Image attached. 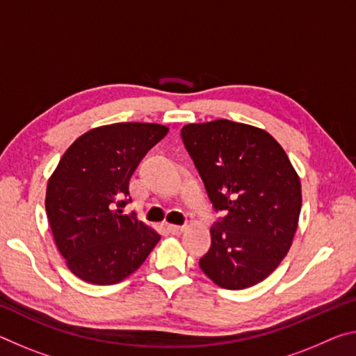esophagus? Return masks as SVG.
Segmentation results:
<instances>
[{"label": "esophagus", "instance_id": "esophagus-1", "mask_svg": "<svg viewBox=\"0 0 356 356\" xmlns=\"http://www.w3.org/2000/svg\"><path fill=\"white\" fill-rule=\"evenodd\" d=\"M168 229H169V233L179 236V234L184 233L185 227H180V225H168Z\"/></svg>", "mask_w": 356, "mask_h": 356}]
</instances>
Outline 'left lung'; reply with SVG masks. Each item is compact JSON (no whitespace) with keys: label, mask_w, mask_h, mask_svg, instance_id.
Here are the masks:
<instances>
[{"label":"left lung","mask_w":356,"mask_h":356,"mask_svg":"<svg viewBox=\"0 0 356 356\" xmlns=\"http://www.w3.org/2000/svg\"><path fill=\"white\" fill-rule=\"evenodd\" d=\"M180 134L213 207L223 212L200 268L222 289H249L290 250L302 202L300 176L261 128L220 118L188 123Z\"/></svg>","instance_id":"left-lung-1"}]
</instances>
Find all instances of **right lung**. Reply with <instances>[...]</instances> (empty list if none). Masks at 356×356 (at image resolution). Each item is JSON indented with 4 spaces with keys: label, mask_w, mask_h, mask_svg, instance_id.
I'll list each match as a JSON object with an SVG mask.
<instances>
[{
    "label": "right lung",
    "mask_w": 356,
    "mask_h": 356,
    "mask_svg": "<svg viewBox=\"0 0 356 356\" xmlns=\"http://www.w3.org/2000/svg\"><path fill=\"white\" fill-rule=\"evenodd\" d=\"M166 133L158 123H112L83 133L61 156L47 182L46 212L56 249L76 277L118 284L158 244L160 234L123 207L134 169Z\"/></svg>",
    "instance_id": "obj_1"
}]
</instances>
